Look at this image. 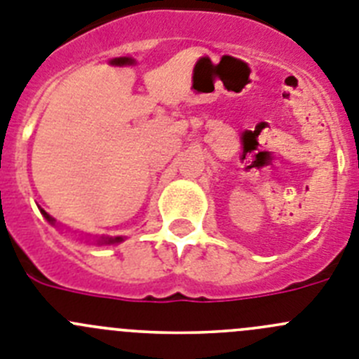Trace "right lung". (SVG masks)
I'll list each match as a JSON object with an SVG mask.
<instances>
[{
    "label": "right lung",
    "mask_w": 359,
    "mask_h": 359,
    "mask_svg": "<svg viewBox=\"0 0 359 359\" xmlns=\"http://www.w3.org/2000/svg\"><path fill=\"white\" fill-rule=\"evenodd\" d=\"M41 212H42V215H44L46 219H48L49 222H51V224H53V219H51V217H49L48 213L44 212V210H41ZM121 240H123V238H121V236H117V238H108V240H103V242H108V244H114V242H121Z\"/></svg>",
    "instance_id": "right-lung-1"
}]
</instances>
